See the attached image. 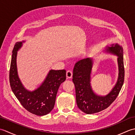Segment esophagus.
<instances>
[{"mask_svg":"<svg viewBox=\"0 0 135 135\" xmlns=\"http://www.w3.org/2000/svg\"><path fill=\"white\" fill-rule=\"evenodd\" d=\"M66 76H67V78H71L73 76V72L70 70H68L67 71L66 73Z\"/></svg>","mask_w":135,"mask_h":135,"instance_id":"34e87169","label":"esophagus"}]
</instances>
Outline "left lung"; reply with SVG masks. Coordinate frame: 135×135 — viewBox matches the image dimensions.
Wrapping results in <instances>:
<instances>
[{
  "label": "left lung",
  "instance_id": "1",
  "mask_svg": "<svg viewBox=\"0 0 135 135\" xmlns=\"http://www.w3.org/2000/svg\"><path fill=\"white\" fill-rule=\"evenodd\" d=\"M105 52L117 56L118 76L116 84L105 96L98 95L91 86V74L93 65L92 58H86L77 61L73 70V81L75 85L76 101L78 108L84 113L91 114L108 107L118 96L124 81V65L123 48L118 44L106 46Z\"/></svg>",
  "mask_w": 135,
  "mask_h": 135
}]
</instances>
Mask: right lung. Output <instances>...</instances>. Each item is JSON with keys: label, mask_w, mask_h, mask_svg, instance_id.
I'll list each match as a JSON object with an SVG mask.
<instances>
[{"label": "right lung", "mask_w": 135, "mask_h": 135, "mask_svg": "<svg viewBox=\"0 0 135 135\" xmlns=\"http://www.w3.org/2000/svg\"><path fill=\"white\" fill-rule=\"evenodd\" d=\"M24 42L25 41L17 42L13 50L9 74L10 86L14 95L27 111L36 115H45L54 108L59 88L66 79V71L50 70L39 87L32 91L27 89L20 81L17 67V51Z\"/></svg>", "instance_id": "right-lung-1"}]
</instances>
